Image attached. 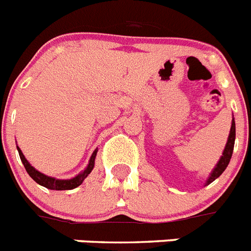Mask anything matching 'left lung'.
I'll return each instance as SVG.
<instances>
[{"mask_svg": "<svg viewBox=\"0 0 251 251\" xmlns=\"http://www.w3.org/2000/svg\"><path fill=\"white\" fill-rule=\"evenodd\" d=\"M234 143H235V121L232 119L231 129H230V134H229V138H227L226 147H225V150H224V153H223V156H221L220 161H219V163L216 165L215 170L212 171L211 176L208 177L207 182H206L207 185L208 183H211L212 181H215V179H216L217 177L220 176L224 171H225V168L227 167L230 159H231L232 151H234Z\"/></svg>", "mask_w": 251, "mask_h": 251, "instance_id": "left-lung-1", "label": "left lung"}]
</instances>
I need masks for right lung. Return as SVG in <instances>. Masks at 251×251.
<instances>
[{
    "label": "right lung",
    "mask_w": 251,
    "mask_h": 251,
    "mask_svg": "<svg viewBox=\"0 0 251 251\" xmlns=\"http://www.w3.org/2000/svg\"><path fill=\"white\" fill-rule=\"evenodd\" d=\"M17 151H19L20 158H21L22 163L25 166L26 171H27V174L30 175L31 178L34 179L35 182L39 183V185L49 188V190H57V191H60V190H73V188L80 186L81 183H83L84 179L88 177V175H89L90 172H92L93 168H94V159L95 156H97V152H98V150H95L94 152H93L88 167H86L81 174L77 175L76 177H74V178L72 179H56L52 178V177L46 176V175L41 174V172H39L37 170H35V168L28 163L27 159L25 158V156L22 154L21 150H20L19 147H17Z\"/></svg>",
    "instance_id": "add662e5"
}]
</instances>
